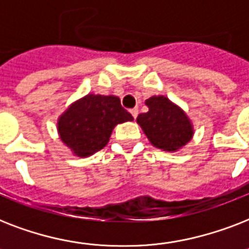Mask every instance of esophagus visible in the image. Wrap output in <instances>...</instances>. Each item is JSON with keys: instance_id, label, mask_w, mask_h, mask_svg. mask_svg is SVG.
Returning a JSON list of instances; mask_svg holds the SVG:
<instances>
[{"instance_id": "34e87169", "label": "esophagus", "mask_w": 249, "mask_h": 249, "mask_svg": "<svg viewBox=\"0 0 249 249\" xmlns=\"http://www.w3.org/2000/svg\"><path fill=\"white\" fill-rule=\"evenodd\" d=\"M130 113H132V116L136 119V117L138 116V108H132L130 109Z\"/></svg>"}]
</instances>
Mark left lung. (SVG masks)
I'll return each mask as SVG.
<instances>
[{"instance_id": "1", "label": "left lung", "mask_w": 249, "mask_h": 249, "mask_svg": "<svg viewBox=\"0 0 249 249\" xmlns=\"http://www.w3.org/2000/svg\"><path fill=\"white\" fill-rule=\"evenodd\" d=\"M148 111L140 113L137 123L154 147L176 152L189 143L194 126L183 109L164 95H152L146 99Z\"/></svg>"}]
</instances>
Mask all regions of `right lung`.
I'll use <instances>...</instances> for the list:
<instances>
[{
	"instance_id": "obj_1",
	"label": "right lung",
	"mask_w": 249,
	"mask_h": 249,
	"mask_svg": "<svg viewBox=\"0 0 249 249\" xmlns=\"http://www.w3.org/2000/svg\"><path fill=\"white\" fill-rule=\"evenodd\" d=\"M132 120V115L121 107L119 97L88 94L70 105L56 125L60 140L72 154L86 158L108 143L117 124Z\"/></svg>"
}]
</instances>
